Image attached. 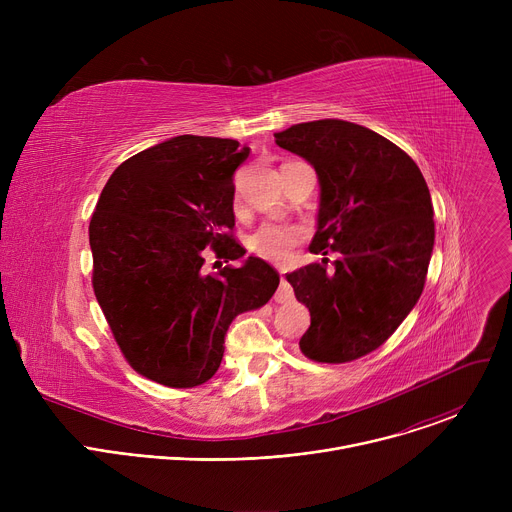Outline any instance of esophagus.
<instances>
[{
  "mask_svg": "<svg viewBox=\"0 0 512 512\" xmlns=\"http://www.w3.org/2000/svg\"><path fill=\"white\" fill-rule=\"evenodd\" d=\"M291 298H294V289H291V285H289L287 277L281 273V285H279L277 294H275V302L283 304V302H289Z\"/></svg>",
  "mask_w": 512,
  "mask_h": 512,
  "instance_id": "esophagus-1",
  "label": "esophagus"
}]
</instances>
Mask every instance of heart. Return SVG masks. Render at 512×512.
<instances>
[{"label": "heart", "instance_id": "obj_1", "mask_svg": "<svg viewBox=\"0 0 512 512\" xmlns=\"http://www.w3.org/2000/svg\"><path fill=\"white\" fill-rule=\"evenodd\" d=\"M304 233L285 223H265L249 239V249L273 263H287Z\"/></svg>", "mask_w": 512, "mask_h": 512}]
</instances>
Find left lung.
<instances>
[{
  "label": "left lung",
  "instance_id": "obj_1",
  "mask_svg": "<svg viewBox=\"0 0 512 512\" xmlns=\"http://www.w3.org/2000/svg\"><path fill=\"white\" fill-rule=\"evenodd\" d=\"M279 148L318 174V227L310 249L328 259L287 281L310 310L302 352L318 362H348L379 348L415 308L435 225L429 188L417 164L387 137L342 119L291 125Z\"/></svg>",
  "mask_w": 512,
  "mask_h": 512
}]
</instances>
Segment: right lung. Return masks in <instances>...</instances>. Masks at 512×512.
<instances>
[{
    "label": "right lung",
    "mask_w": 512,
    "mask_h": 512,
    "mask_svg": "<svg viewBox=\"0 0 512 512\" xmlns=\"http://www.w3.org/2000/svg\"><path fill=\"white\" fill-rule=\"evenodd\" d=\"M235 139L176 135L125 160L105 184L89 225L93 289L131 367L190 389L221 367L231 322L265 306L279 273L237 261L235 170L249 158ZM219 271L202 268L203 249ZM215 264V265H216Z\"/></svg>",
    "instance_id": "add662e5"
}]
</instances>
